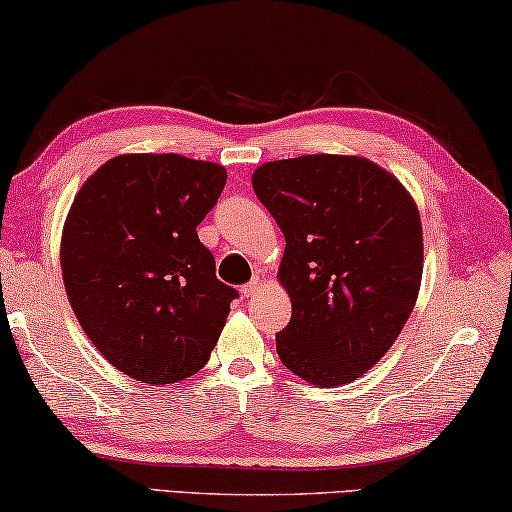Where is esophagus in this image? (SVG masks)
I'll list each match as a JSON object with an SVG mask.
<instances>
[{
	"mask_svg": "<svg viewBox=\"0 0 512 512\" xmlns=\"http://www.w3.org/2000/svg\"><path fill=\"white\" fill-rule=\"evenodd\" d=\"M259 287H262V285H259V280H257V278H253V280L246 282V285L241 287V294L246 296V299H248V296H255V294L259 292Z\"/></svg>",
	"mask_w": 512,
	"mask_h": 512,
	"instance_id": "esophagus-1",
	"label": "esophagus"
}]
</instances>
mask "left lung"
Masks as SVG:
<instances>
[{"mask_svg": "<svg viewBox=\"0 0 512 512\" xmlns=\"http://www.w3.org/2000/svg\"><path fill=\"white\" fill-rule=\"evenodd\" d=\"M253 188L285 234L278 278L292 319L282 365L315 386L349 384L398 338L423 276L421 216L402 183L358 156L257 167Z\"/></svg>", "mask_w": 512, "mask_h": 512, "instance_id": "left-lung-1", "label": "left lung"}]
</instances>
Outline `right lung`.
<instances>
[{"mask_svg": "<svg viewBox=\"0 0 512 512\" xmlns=\"http://www.w3.org/2000/svg\"><path fill=\"white\" fill-rule=\"evenodd\" d=\"M225 181L207 160L128 154L75 195L61 276L80 326L124 375L174 384L207 365L239 296L197 236Z\"/></svg>", "mask_w": 512, "mask_h": 512, "instance_id": "add662e5", "label": "right lung"}]
</instances>
